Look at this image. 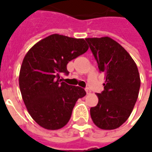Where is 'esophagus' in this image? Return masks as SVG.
I'll use <instances>...</instances> for the list:
<instances>
[{"label":"esophagus","instance_id":"obj_1","mask_svg":"<svg viewBox=\"0 0 152 152\" xmlns=\"http://www.w3.org/2000/svg\"><path fill=\"white\" fill-rule=\"evenodd\" d=\"M86 92L87 94H90V92H91V91H90V89H89V88H86Z\"/></svg>","mask_w":152,"mask_h":152}]
</instances>
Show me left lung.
I'll list each match as a JSON object with an SVG mask.
<instances>
[{
  "label": "left lung",
  "instance_id": "obj_1",
  "mask_svg": "<svg viewBox=\"0 0 152 152\" xmlns=\"http://www.w3.org/2000/svg\"><path fill=\"white\" fill-rule=\"evenodd\" d=\"M101 72L104 90L97 94L98 103L90 109L93 122L104 130L116 129L129 118L138 98L140 77L131 55L108 36L86 38Z\"/></svg>",
  "mask_w": 152,
  "mask_h": 152
}]
</instances>
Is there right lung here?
Instances as JSON below:
<instances>
[{
    "label": "right lung",
    "instance_id": "add662e5",
    "mask_svg": "<svg viewBox=\"0 0 152 152\" xmlns=\"http://www.w3.org/2000/svg\"><path fill=\"white\" fill-rule=\"evenodd\" d=\"M88 49L84 39L53 34L36 43L23 58L19 75L22 98L30 116L43 129L65 126L77 99L86 94L81 87L62 82L60 75H68L67 63Z\"/></svg>",
    "mask_w": 152,
    "mask_h": 152
}]
</instances>
